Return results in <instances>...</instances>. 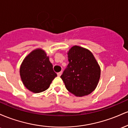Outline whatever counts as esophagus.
Here are the masks:
<instances>
[{
    "label": "esophagus",
    "instance_id": "obj_1",
    "mask_svg": "<svg viewBox=\"0 0 128 128\" xmlns=\"http://www.w3.org/2000/svg\"><path fill=\"white\" fill-rule=\"evenodd\" d=\"M61 74H62V72H60L57 73V75H58V76H60L61 75Z\"/></svg>",
    "mask_w": 128,
    "mask_h": 128
}]
</instances>
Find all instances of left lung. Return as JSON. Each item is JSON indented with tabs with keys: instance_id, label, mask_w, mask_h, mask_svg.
Listing matches in <instances>:
<instances>
[{
	"instance_id": "left-lung-1",
	"label": "left lung",
	"mask_w": 128,
	"mask_h": 128,
	"mask_svg": "<svg viewBox=\"0 0 128 128\" xmlns=\"http://www.w3.org/2000/svg\"><path fill=\"white\" fill-rule=\"evenodd\" d=\"M68 65L61 76L66 88L76 96L90 94L100 76V68L92 53L74 46L68 51Z\"/></svg>"
}]
</instances>
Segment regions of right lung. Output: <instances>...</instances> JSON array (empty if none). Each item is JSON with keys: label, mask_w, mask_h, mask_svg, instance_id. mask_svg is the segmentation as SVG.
Returning a JSON list of instances; mask_svg holds the SVG:
<instances>
[{"label": "right lung", "mask_w": 128, "mask_h": 128, "mask_svg": "<svg viewBox=\"0 0 128 128\" xmlns=\"http://www.w3.org/2000/svg\"><path fill=\"white\" fill-rule=\"evenodd\" d=\"M20 74L24 86L35 93L46 90L57 76L49 57L42 49L35 50L26 57Z\"/></svg>", "instance_id": "add662e5"}]
</instances>
